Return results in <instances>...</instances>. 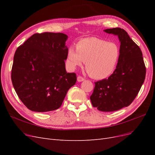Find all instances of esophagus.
<instances>
[{
	"instance_id": "esophagus-1",
	"label": "esophagus",
	"mask_w": 155,
	"mask_h": 155,
	"mask_svg": "<svg viewBox=\"0 0 155 155\" xmlns=\"http://www.w3.org/2000/svg\"><path fill=\"white\" fill-rule=\"evenodd\" d=\"M77 80H78V82H81V81H85V79H84L83 77L80 76H78V78H77Z\"/></svg>"
}]
</instances>
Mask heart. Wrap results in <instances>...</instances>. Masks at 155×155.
Segmentation results:
<instances>
[{"instance_id":"1","label":"heart","mask_w":155,"mask_h":155,"mask_svg":"<svg viewBox=\"0 0 155 155\" xmlns=\"http://www.w3.org/2000/svg\"><path fill=\"white\" fill-rule=\"evenodd\" d=\"M120 57V48L116 43L91 37L79 41L76 48L69 46L67 63L70 68L75 69L85 62L89 76L103 79L114 72Z\"/></svg>"}]
</instances>
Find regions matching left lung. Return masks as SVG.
<instances>
[{"label": "left lung", "instance_id": "8db88e82", "mask_svg": "<svg viewBox=\"0 0 155 155\" xmlns=\"http://www.w3.org/2000/svg\"><path fill=\"white\" fill-rule=\"evenodd\" d=\"M104 31L118 35L120 57L113 74L108 79L95 82L90 99L99 110L112 112L133 101L144 82L146 68L141 50L124 29L114 28Z\"/></svg>", "mask_w": 155, "mask_h": 155}]
</instances>
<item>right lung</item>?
Listing matches in <instances>:
<instances>
[{
	"mask_svg": "<svg viewBox=\"0 0 155 155\" xmlns=\"http://www.w3.org/2000/svg\"><path fill=\"white\" fill-rule=\"evenodd\" d=\"M67 39L63 33L35 34L17 49L12 81L19 99L30 110L59 109L76 83V74L65 69Z\"/></svg>",
	"mask_w": 155,
	"mask_h": 155,
	"instance_id": "obj_1",
	"label": "right lung"
}]
</instances>
